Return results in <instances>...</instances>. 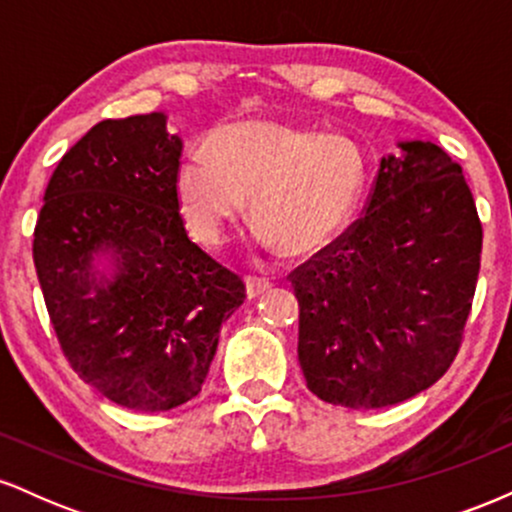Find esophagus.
<instances>
[{"label":"esophagus","instance_id":"34e87169","mask_svg":"<svg viewBox=\"0 0 512 512\" xmlns=\"http://www.w3.org/2000/svg\"><path fill=\"white\" fill-rule=\"evenodd\" d=\"M269 281L267 279H260V276H248V279H245V289H248V298H257V296H262L264 291L269 289Z\"/></svg>","mask_w":512,"mask_h":512}]
</instances>
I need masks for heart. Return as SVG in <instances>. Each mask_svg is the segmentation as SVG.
I'll return each mask as SVG.
<instances>
[{"instance_id":"b5f03b06","label":"heart","mask_w":512,"mask_h":512,"mask_svg":"<svg viewBox=\"0 0 512 512\" xmlns=\"http://www.w3.org/2000/svg\"><path fill=\"white\" fill-rule=\"evenodd\" d=\"M366 180L368 161L351 139L248 120L214 129L175 170L173 190L182 226L202 248L226 243L250 197L262 248L308 257L344 231Z\"/></svg>"}]
</instances>
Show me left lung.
<instances>
[{"label":"left lung","mask_w":512,"mask_h":512,"mask_svg":"<svg viewBox=\"0 0 512 512\" xmlns=\"http://www.w3.org/2000/svg\"><path fill=\"white\" fill-rule=\"evenodd\" d=\"M383 156L363 216L291 272L308 390L383 409L455 361L481 262V221L462 168L431 142Z\"/></svg>","instance_id":"1"}]
</instances>
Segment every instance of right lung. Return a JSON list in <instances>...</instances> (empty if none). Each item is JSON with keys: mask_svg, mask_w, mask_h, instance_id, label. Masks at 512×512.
Masks as SVG:
<instances>
[{"mask_svg": "<svg viewBox=\"0 0 512 512\" xmlns=\"http://www.w3.org/2000/svg\"><path fill=\"white\" fill-rule=\"evenodd\" d=\"M180 154L163 113L98 122L57 163L33 233L64 356L137 411L202 392L221 325L245 301L240 276L187 238L173 190Z\"/></svg>", "mask_w": 512, "mask_h": 512, "instance_id": "add662e5", "label": "right lung"}]
</instances>
